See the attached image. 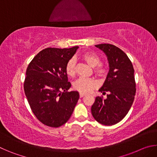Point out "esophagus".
I'll return each instance as SVG.
<instances>
[{"mask_svg":"<svg viewBox=\"0 0 157 157\" xmlns=\"http://www.w3.org/2000/svg\"><path fill=\"white\" fill-rule=\"evenodd\" d=\"M85 95H86V94H83V93H79V97H80V98L84 97Z\"/></svg>","mask_w":157,"mask_h":157,"instance_id":"1","label":"esophagus"}]
</instances>
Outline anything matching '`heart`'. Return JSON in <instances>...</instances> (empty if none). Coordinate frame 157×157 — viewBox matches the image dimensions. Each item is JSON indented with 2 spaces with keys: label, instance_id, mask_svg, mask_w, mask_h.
Returning a JSON list of instances; mask_svg holds the SVG:
<instances>
[{
  "label": "heart",
  "instance_id": "heart-1",
  "mask_svg": "<svg viewBox=\"0 0 157 157\" xmlns=\"http://www.w3.org/2000/svg\"><path fill=\"white\" fill-rule=\"evenodd\" d=\"M82 58L91 67L95 68L100 64L101 60L100 57L94 52H86L82 54ZM66 73L68 76L73 77L75 75V61L71 59L66 63ZM95 73L99 76H104L106 74V70L102 66H99L95 69ZM98 82L94 79L79 78L74 82V89L77 91L83 94H86L97 86Z\"/></svg>",
  "mask_w": 157,
  "mask_h": 157
}]
</instances>
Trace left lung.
<instances>
[{
    "mask_svg": "<svg viewBox=\"0 0 157 157\" xmlns=\"http://www.w3.org/2000/svg\"><path fill=\"white\" fill-rule=\"evenodd\" d=\"M107 57L109 73L99 91L107 98H95L91 107L95 120L104 125H112L124 118L131 108L136 94L134 70L123 50L113 45H95Z\"/></svg>",
    "mask_w": 157,
    "mask_h": 157,
    "instance_id": "8db88e82",
    "label": "left lung"
}]
</instances>
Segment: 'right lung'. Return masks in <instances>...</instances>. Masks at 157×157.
Wrapping results in <instances>:
<instances>
[{
    "label": "right lung",
    "instance_id": "obj_1",
    "mask_svg": "<svg viewBox=\"0 0 157 157\" xmlns=\"http://www.w3.org/2000/svg\"><path fill=\"white\" fill-rule=\"evenodd\" d=\"M78 48H48L33 58L26 70L25 96L37 119L47 126L64 124L79 100L78 91H67L71 84L66 73V63Z\"/></svg>",
    "mask_w": 157,
    "mask_h": 157
}]
</instances>
